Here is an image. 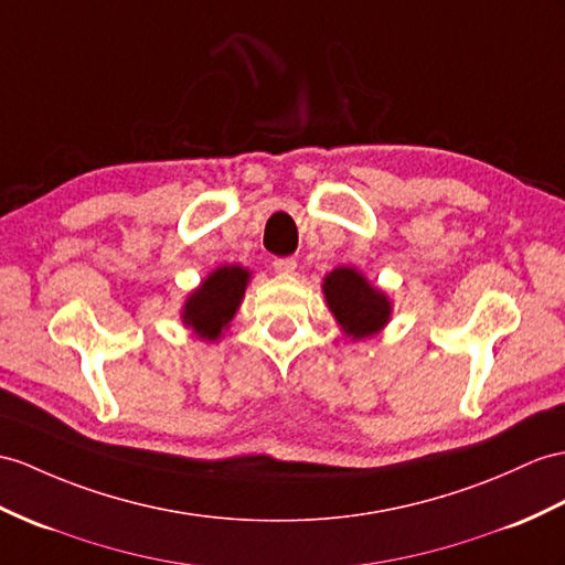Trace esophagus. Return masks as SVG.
Returning <instances> with one entry per match:
<instances>
[{"instance_id":"esophagus-1","label":"esophagus","mask_w":565,"mask_h":565,"mask_svg":"<svg viewBox=\"0 0 565 565\" xmlns=\"http://www.w3.org/2000/svg\"><path fill=\"white\" fill-rule=\"evenodd\" d=\"M273 268L278 270L280 275H295V270H297V258H292V256L275 258V260H273Z\"/></svg>"}]
</instances>
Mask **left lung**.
Listing matches in <instances>:
<instances>
[{
  "mask_svg": "<svg viewBox=\"0 0 565 565\" xmlns=\"http://www.w3.org/2000/svg\"><path fill=\"white\" fill-rule=\"evenodd\" d=\"M326 307L350 340L379 335L393 319V301L354 266H338L323 278Z\"/></svg>",
  "mask_w": 565,
  "mask_h": 565,
  "instance_id": "1",
  "label": "left lung"
}]
</instances>
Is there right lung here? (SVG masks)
I'll return each mask as SVG.
<instances>
[{"mask_svg": "<svg viewBox=\"0 0 565 565\" xmlns=\"http://www.w3.org/2000/svg\"><path fill=\"white\" fill-rule=\"evenodd\" d=\"M249 282V268L237 264L217 266L215 270L205 275L199 287H194V290L186 295L182 311H179V319H182L184 328H189L199 340H220L230 328L232 319L237 316L246 285Z\"/></svg>", "mask_w": 565, "mask_h": 565, "instance_id": "add662e5", "label": "right lung"}]
</instances>
